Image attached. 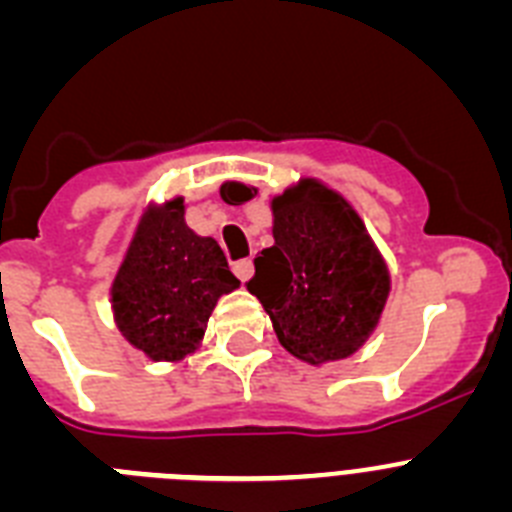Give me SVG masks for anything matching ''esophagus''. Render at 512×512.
I'll use <instances>...</instances> for the list:
<instances>
[{
    "mask_svg": "<svg viewBox=\"0 0 512 512\" xmlns=\"http://www.w3.org/2000/svg\"><path fill=\"white\" fill-rule=\"evenodd\" d=\"M233 271L238 274V279H241V282H248L253 274V259H238L233 264Z\"/></svg>",
    "mask_w": 512,
    "mask_h": 512,
    "instance_id": "obj_1",
    "label": "esophagus"
}]
</instances>
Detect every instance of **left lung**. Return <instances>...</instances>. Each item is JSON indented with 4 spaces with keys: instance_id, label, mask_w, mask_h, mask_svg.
Listing matches in <instances>:
<instances>
[{
    "instance_id": "left-lung-1",
    "label": "left lung",
    "mask_w": 512,
    "mask_h": 512,
    "mask_svg": "<svg viewBox=\"0 0 512 512\" xmlns=\"http://www.w3.org/2000/svg\"><path fill=\"white\" fill-rule=\"evenodd\" d=\"M271 210L274 246L253 259L248 292L289 354L310 364L346 359L369 338L390 295L382 256L351 205L312 179L279 194Z\"/></svg>"
}]
</instances>
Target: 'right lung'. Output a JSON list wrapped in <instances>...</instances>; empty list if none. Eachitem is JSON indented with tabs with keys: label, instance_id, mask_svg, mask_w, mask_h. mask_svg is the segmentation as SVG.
Listing matches in <instances>:
<instances>
[{
	"label": "right lung",
	"instance_id": "add662e5",
	"mask_svg": "<svg viewBox=\"0 0 512 512\" xmlns=\"http://www.w3.org/2000/svg\"><path fill=\"white\" fill-rule=\"evenodd\" d=\"M238 284L215 238L187 228L176 197L143 217L117 271V328L153 361L184 359L205 336L217 297Z\"/></svg>",
	"mask_w": 512,
	"mask_h": 512
}]
</instances>
